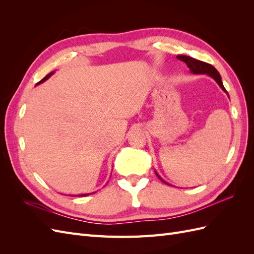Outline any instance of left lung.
Segmentation results:
<instances>
[{"label":"left lung","mask_w":254,"mask_h":254,"mask_svg":"<svg viewBox=\"0 0 254 254\" xmlns=\"http://www.w3.org/2000/svg\"><path fill=\"white\" fill-rule=\"evenodd\" d=\"M177 58H178L179 60L183 61V63H186L187 65L190 67V70L191 73H195V74H207L210 75L211 77H213L215 80H216V82L219 84V87L224 90L225 92H227V90L225 89L224 84H222V81H221V77L220 75L218 73V71L215 68L212 64H206V63H203V61H200V60H197L193 57H190V56H177ZM228 93V92H227ZM157 176L159 177V175L157 174ZM160 178V177H159ZM161 179V178H160ZM162 180V179H161ZM163 181V180H162ZM164 183H166L165 181H163Z\"/></svg>","instance_id":"8db88e82"}]
</instances>
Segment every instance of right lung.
I'll list each match as a JSON object with an SVG mask.
<instances>
[{"label": "right lung", "mask_w": 254, "mask_h": 254, "mask_svg": "<svg viewBox=\"0 0 254 254\" xmlns=\"http://www.w3.org/2000/svg\"><path fill=\"white\" fill-rule=\"evenodd\" d=\"M52 74H53V72H51V73H49L47 76H45V77L43 78V79H41L39 82H38V83H41V82H43L44 80H47L48 78H50L51 77V76H52ZM88 195H90V194H81V195H73V196H78V197H83V196H88Z\"/></svg>", "instance_id": "1"}]
</instances>
